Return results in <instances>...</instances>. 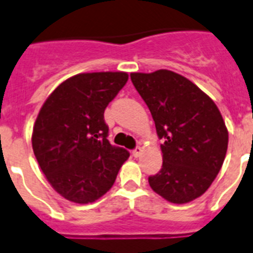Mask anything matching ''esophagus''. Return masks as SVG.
<instances>
[{
	"label": "esophagus",
	"mask_w": 253,
	"mask_h": 253,
	"mask_svg": "<svg viewBox=\"0 0 253 253\" xmlns=\"http://www.w3.org/2000/svg\"><path fill=\"white\" fill-rule=\"evenodd\" d=\"M141 152H143V149H141L140 147H136L132 151V156H133V157H140Z\"/></svg>",
	"instance_id": "1"
}]
</instances>
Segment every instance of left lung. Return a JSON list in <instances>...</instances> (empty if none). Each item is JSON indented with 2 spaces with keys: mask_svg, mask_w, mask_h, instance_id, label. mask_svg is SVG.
Returning a JSON list of instances; mask_svg holds the SVG:
<instances>
[{
  "mask_svg": "<svg viewBox=\"0 0 253 253\" xmlns=\"http://www.w3.org/2000/svg\"><path fill=\"white\" fill-rule=\"evenodd\" d=\"M131 80L164 139L162 169L148 178L149 186L173 204L200 198L226 156L229 132L218 108L196 84L170 70L131 73Z\"/></svg>",
  "mask_w": 253,
  "mask_h": 253,
  "instance_id": "obj_1",
  "label": "left lung"
}]
</instances>
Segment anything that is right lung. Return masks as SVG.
Here are the masks:
<instances>
[{
	"mask_svg": "<svg viewBox=\"0 0 253 253\" xmlns=\"http://www.w3.org/2000/svg\"><path fill=\"white\" fill-rule=\"evenodd\" d=\"M127 79L123 71L77 74L41 106L32 131L35 157L50 186L66 200H98L130 157L125 148L109 143L104 121L106 106Z\"/></svg>",
	"mask_w": 253,
	"mask_h": 253,
	"instance_id": "right-lung-1",
	"label": "right lung"
}]
</instances>
